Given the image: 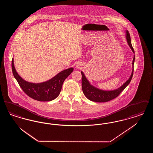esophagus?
I'll use <instances>...</instances> for the list:
<instances>
[{"label": "esophagus", "instance_id": "1", "mask_svg": "<svg viewBox=\"0 0 153 153\" xmlns=\"http://www.w3.org/2000/svg\"><path fill=\"white\" fill-rule=\"evenodd\" d=\"M78 68H79V67H78Z\"/></svg>", "mask_w": 153, "mask_h": 153}]
</instances>
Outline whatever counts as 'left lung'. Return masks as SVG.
Here are the masks:
<instances>
[{"mask_svg":"<svg viewBox=\"0 0 153 153\" xmlns=\"http://www.w3.org/2000/svg\"><path fill=\"white\" fill-rule=\"evenodd\" d=\"M126 38L127 39V43L128 44L130 48H131L132 52L135 53L131 44L130 35L128 30H126ZM134 61H135V56H134L133 61H132V73L128 80L126 81L120 87L118 88L117 89H115L114 90H111V91H104L100 89H99L95 87L94 86L91 84L89 81L87 80V79L85 76L84 73L81 71V72L82 74L81 84H82V89L84 94L86 96V97L91 101L98 102H108L116 98L130 84L131 81L132 76H133V72H134Z\"/></svg>","mask_w":153,"mask_h":153,"instance_id":"1","label":"left lung"}]
</instances>
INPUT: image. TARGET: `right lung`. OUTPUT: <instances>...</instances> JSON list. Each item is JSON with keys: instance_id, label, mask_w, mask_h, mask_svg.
<instances>
[{"instance_id": "add662e5", "label": "right lung", "mask_w": 153, "mask_h": 153, "mask_svg": "<svg viewBox=\"0 0 153 153\" xmlns=\"http://www.w3.org/2000/svg\"><path fill=\"white\" fill-rule=\"evenodd\" d=\"M12 71L15 79L27 95L39 102H49L57 98L59 95L64 81L73 71L70 68L58 73L51 79L41 83H33L23 80L16 72L14 59H12Z\"/></svg>"}]
</instances>
